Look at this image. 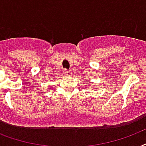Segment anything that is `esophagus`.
<instances>
[{"label": "esophagus", "instance_id": "1", "mask_svg": "<svg viewBox=\"0 0 146 146\" xmlns=\"http://www.w3.org/2000/svg\"><path fill=\"white\" fill-rule=\"evenodd\" d=\"M64 74H65V75H66V76H70L71 73H71V71L67 70H64Z\"/></svg>", "mask_w": 146, "mask_h": 146}]
</instances>
